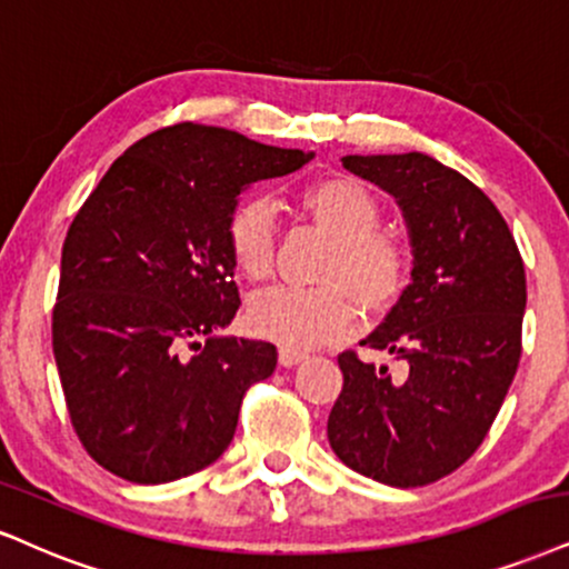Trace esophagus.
Masks as SVG:
<instances>
[{"instance_id": "esophagus-1", "label": "esophagus", "mask_w": 569, "mask_h": 569, "mask_svg": "<svg viewBox=\"0 0 569 569\" xmlns=\"http://www.w3.org/2000/svg\"><path fill=\"white\" fill-rule=\"evenodd\" d=\"M306 359L303 350H292V348H279V363L282 367H296V363H300Z\"/></svg>"}]
</instances>
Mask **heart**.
I'll use <instances>...</instances> for the list:
<instances>
[{
	"mask_svg": "<svg viewBox=\"0 0 569 569\" xmlns=\"http://www.w3.org/2000/svg\"><path fill=\"white\" fill-rule=\"evenodd\" d=\"M298 208L338 237L319 279L325 287H273L248 303L244 321L256 338L306 350L346 340L359 327V308L382 313L403 296L411 279V256L396 237L380 234L382 206L363 181L325 177L296 194ZM223 242L234 269L263 282L273 269L271 210L261 200H242L229 210Z\"/></svg>",
	"mask_w": 569,
	"mask_h": 569,
	"instance_id": "b5f03b06",
	"label": "heart"
}]
</instances>
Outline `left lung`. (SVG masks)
Returning <instances> with one entry per match:
<instances>
[{"mask_svg": "<svg viewBox=\"0 0 569 569\" xmlns=\"http://www.w3.org/2000/svg\"><path fill=\"white\" fill-rule=\"evenodd\" d=\"M409 223L411 284L361 346L409 371L342 350V390L327 422L342 465L392 488L446 478L478 451L522 353L525 266L499 208L459 171L422 152L346 156Z\"/></svg>", "mask_w": 569, "mask_h": 569, "instance_id": "obj_1", "label": "left lung"}]
</instances>
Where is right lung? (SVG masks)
Masks as SVG:
<instances>
[{
    "label": "right lung",
    "instance_id": "add662e5",
    "mask_svg": "<svg viewBox=\"0 0 569 569\" xmlns=\"http://www.w3.org/2000/svg\"><path fill=\"white\" fill-rule=\"evenodd\" d=\"M308 158L219 126H166L131 144L79 208L62 242L52 350L70 425L108 472L158 486L227 451L277 348L213 335L240 308L223 223L244 187Z\"/></svg>",
    "mask_w": 569,
    "mask_h": 569
}]
</instances>
